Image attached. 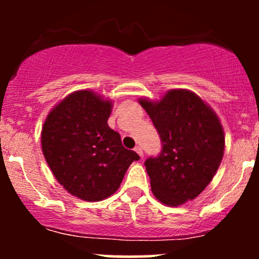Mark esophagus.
<instances>
[{
	"label": "esophagus",
	"mask_w": 259,
	"mask_h": 259,
	"mask_svg": "<svg viewBox=\"0 0 259 259\" xmlns=\"http://www.w3.org/2000/svg\"><path fill=\"white\" fill-rule=\"evenodd\" d=\"M135 152L138 153L140 157H142V156H144V151H142V148L140 147V146H136V147H135Z\"/></svg>",
	"instance_id": "obj_1"
}]
</instances>
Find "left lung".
<instances>
[{
	"label": "left lung",
	"mask_w": 259,
	"mask_h": 259,
	"mask_svg": "<svg viewBox=\"0 0 259 259\" xmlns=\"http://www.w3.org/2000/svg\"><path fill=\"white\" fill-rule=\"evenodd\" d=\"M139 102L162 141L159 156L145 162L153 195L170 207L194 200L212 181L224 156V130L218 115L185 89L169 90L159 101Z\"/></svg>",
	"instance_id": "1"
}]
</instances>
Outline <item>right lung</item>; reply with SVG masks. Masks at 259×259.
I'll list each match as a JSON object with an SVG mask.
<instances>
[{
  "instance_id": "add662e5",
  "label": "right lung",
  "mask_w": 259,
  "mask_h": 259,
  "mask_svg": "<svg viewBox=\"0 0 259 259\" xmlns=\"http://www.w3.org/2000/svg\"><path fill=\"white\" fill-rule=\"evenodd\" d=\"M112 107L111 100L79 90L53 107L44 123L45 159L58 183L80 200L109 197L119 189L129 165L140 159L107 124Z\"/></svg>"
}]
</instances>
